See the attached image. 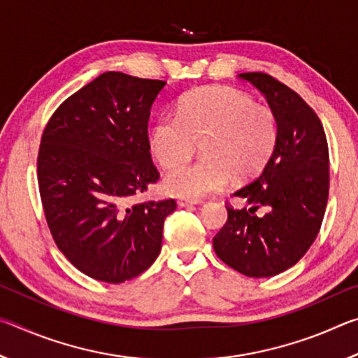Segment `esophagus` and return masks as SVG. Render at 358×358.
Listing matches in <instances>:
<instances>
[{
    "label": "esophagus",
    "mask_w": 358,
    "mask_h": 358,
    "mask_svg": "<svg viewBox=\"0 0 358 358\" xmlns=\"http://www.w3.org/2000/svg\"><path fill=\"white\" fill-rule=\"evenodd\" d=\"M199 203H202V201H199V199H178L180 207H192V205Z\"/></svg>",
    "instance_id": "obj_1"
}]
</instances>
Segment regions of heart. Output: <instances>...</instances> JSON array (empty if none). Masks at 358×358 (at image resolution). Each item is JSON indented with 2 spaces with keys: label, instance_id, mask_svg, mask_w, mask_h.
I'll use <instances>...</instances> for the list:
<instances>
[{
  "label": "heart",
  "instance_id": "1",
  "mask_svg": "<svg viewBox=\"0 0 358 358\" xmlns=\"http://www.w3.org/2000/svg\"><path fill=\"white\" fill-rule=\"evenodd\" d=\"M178 115L164 113L155 121L148 143L164 169L182 165L203 143L204 157L194 166L169 172L167 192L180 197H203L224 189L235 175L251 178L273 155L278 120L270 107L229 87H210L185 94Z\"/></svg>",
  "mask_w": 358,
  "mask_h": 358
}]
</instances>
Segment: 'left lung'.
Listing matches in <instances>:
<instances>
[{
  "label": "left lung",
  "mask_w": 358,
  "mask_h": 358,
  "mask_svg": "<svg viewBox=\"0 0 358 358\" xmlns=\"http://www.w3.org/2000/svg\"><path fill=\"white\" fill-rule=\"evenodd\" d=\"M238 77L265 96L280 134L262 172L234 192L251 207L227 203V221L213 248L241 275L270 278L299 262L317 237L329 201V145L316 112L287 85L265 72ZM260 206L267 213L257 217Z\"/></svg>",
  "instance_id": "8db88e82"
}]
</instances>
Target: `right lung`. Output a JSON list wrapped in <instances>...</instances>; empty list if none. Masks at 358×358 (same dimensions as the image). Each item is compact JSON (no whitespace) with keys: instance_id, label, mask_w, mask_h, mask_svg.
Segmentation results:
<instances>
[{"instance_id":"add662e5","label":"right lung","mask_w":358,"mask_h":358,"mask_svg":"<svg viewBox=\"0 0 358 358\" xmlns=\"http://www.w3.org/2000/svg\"><path fill=\"white\" fill-rule=\"evenodd\" d=\"M164 80L104 72L69 96L44 129L38 155L42 208L58 250L93 280L120 284L161 251L173 199L129 207L159 180L148 118Z\"/></svg>"}]
</instances>
